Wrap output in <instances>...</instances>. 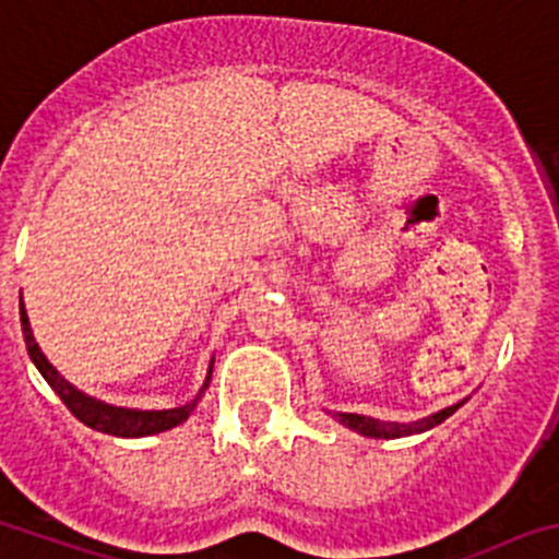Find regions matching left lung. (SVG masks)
I'll use <instances>...</instances> for the list:
<instances>
[{
	"label": "left lung",
	"mask_w": 559,
	"mask_h": 559,
	"mask_svg": "<svg viewBox=\"0 0 559 559\" xmlns=\"http://www.w3.org/2000/svg\"><path fill=\"white\" fill-rule=\"evenodd\" d=\"M459 406H464V401L455 403V406L442 408V412L430 414V417L417 419V423H381V419L365 417V414H343V412L334 414V417H337L345 428L356 430V433H362V436H370V439H401V436L423 433V430H430L433 425L444 423V419H448Z\"/></svg>",
	"instance_id": "1"
}]
</instances>
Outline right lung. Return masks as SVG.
Instances as JSON below:
<instances>
[{
	"mask_svg": "<svg viewBox=\"0 0 559 559\" xmlns=\"http://www.w3.org/2000/svg\"><path fill=\"white\" fill-rule=\"evenodd\" d=\"M21 329H24V343H26V350H29V359L35 362V368L40 370V376L49 381L51 390L60 395V401L66 403L68 412H71L79 423H84L87 428H93V430H100V433L126 436V439H129V436L162 433V430H169V428H175V425L183 423V419H189V414L194 412V406H197V401H200V395H203V390H209L211 370H209V379H205L203 390H200V395H197L191 403H186V406L164 408V412H140V408L109 406V403L95 401V397L79 392L71 381H66L60 373H57L55 365L46 359L44 350H40V345L35 343V337H32L29 318H26L24 301H21Z\"/></svg>",
	"mask_w": 559,
	"mask_h": 559,
	"instance_id": "1",
	"label": "right lung"
}]
</instances>
